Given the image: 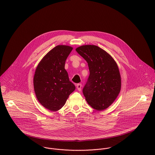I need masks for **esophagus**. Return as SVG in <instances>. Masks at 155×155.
<instances>
[{
  "instance_id": "34e87169",
  "label": "esophagus",
  "mask_w": 155,
  "mask_h": 155,
  "mask_svg": "<svg viewBox=\"0 0 155 155\" xmlns=\"http://www.w3.org/2000/svg\"><path fill=\"white\" fill-rule=\"evenodd\" d=\"M81 87H82V84H78L77 85V89L78 91H81Z\"/></svg>"
}]
</instances>
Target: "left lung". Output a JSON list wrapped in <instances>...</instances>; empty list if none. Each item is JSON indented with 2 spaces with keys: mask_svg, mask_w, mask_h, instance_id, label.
<instances>
[{
  "mask_svg": "<svg viewBox=\"0 0 155 155\" xmlns=\"http://www.w3.org/2000/svg\"><path fill=\"white\" fill-rule=\"evenodd\" d=\"M76 51L88 64L90 73L83 89L87 103L95 110L106 109L114 101L121 89L117 63L109 53L96 45H82Z\"/></svg>",
  "mask_w": 155,
  "mask_h": 155,
  "instance_id": "1",
  "label": "left lung"
}]
</instances>
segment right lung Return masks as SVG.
<instances>
[{"label": "right lung", "mask_w": 155, "mask_h": 155, "mask_svg": "<svg viewBox=\"0 0 155 155\" xmlns=\"http://www.w3.org/2000/svg\"><path fill=\"white\" fill-rule=\"evenodd\" d=\"M72 49L67 45L56 46L45 55L36 68L33 86L36 98L50 111L61 109L76 88L64 68Z\"/></svg>", "instance_id": "add662e5"}]
</instances>
